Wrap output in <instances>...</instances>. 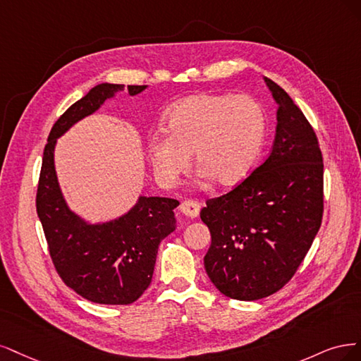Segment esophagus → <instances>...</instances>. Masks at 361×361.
I'll return each instance as SVG.
<instances>
[{
	"label": "esophagus",
	"mask_w": 361,
	"mask_h": 361,
	"mask_svg": "<svg viewBox=\"0 0 361 361\" xmlns=\"http://www.w3.org/2000/svg\"><path fill=\"white\" fill-rule=\"evenodd\" d=\"M200 210H201V204L197 201H193V200H188L181 202L180 205V213L183 216H185L188 219H193V217H197V214H200Z\"/></svg>",
	"instance_id": "esophagus-1"
}]
</instances>
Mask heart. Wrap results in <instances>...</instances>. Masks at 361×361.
<instances>
[{
  "label": "heart",
  "instance_id": "obj_1",
  "mask_svg": "<svg viewBox=\"0 0 361 361\" xmlns=\"http://www.w3.org/2000/svg\"><path fill=\"white\" fill-rule=\"evenodd\" d=\"M165 132L147 141L157 180L171 185L189 169L192 153L205 177L222 185L243 181L259 157L265 118L261 104L244 94H195L164 115Z\"/></svg>",
  "mask_w": 361,
  "mask_h": 361
}]
</instances>
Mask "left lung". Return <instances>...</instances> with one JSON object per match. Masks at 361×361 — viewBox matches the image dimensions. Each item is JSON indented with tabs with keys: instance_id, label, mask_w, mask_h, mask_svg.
Listing matches in <instances>:
<instances>
[{
	"instance_id": "left-lung-1",
	"label": "left lung",
	"mask_w": 361,
	"mask_h": 361,
	"mask_svg": "<svg viewBox=\"0 0 361 361\" xmlns=\"http://www.w3.org/2000/svg\"><path fill=\"white\" fill-rule=\"evenodd\" d=\"M264 80L277 103L271 153L201 210L212 234L205 271L220 293L243 301L269 297L290 281L318 234L324 208L317 135L288 92Z\"/></svg>"
}]
</instances>
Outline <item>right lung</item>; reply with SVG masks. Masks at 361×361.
Returning a JSON list of instances; mask_svg holds the SVG:
<instances>
[{
    "label": "right lung",
    "mask_w": 361,
    "mask_h": 361,
    "mask_svg": "<svg viewBox=\"0 0 361 361\" xmlns=\"http://www.w3.org/2000/svg\"><path fill=\"white\" fill-rule=\"evenodd\" d=\"M147 85H127L130 96ZM124 85L102 82L54 124L43 151L37 214L55 269L76 294L99 305H130L153 279L159 244L177 228L171 197L139 196L129 212L108 222H88L68 207L55 171V145L72 126L92 115Z\"/></svg>",
    "instance_id": "1"
}]
</instances>
